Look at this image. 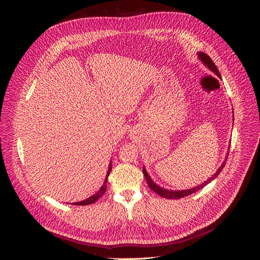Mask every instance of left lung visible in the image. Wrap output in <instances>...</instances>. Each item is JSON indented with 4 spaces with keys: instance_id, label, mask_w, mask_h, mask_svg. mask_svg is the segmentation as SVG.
Masks as SVG:
<instances>
[{
    "instance_id": "left-lung-1",
    "label": "left lung",
    "mask_w": 260,
    "mask_h": 260,
    "mask_svg": "<svg viewBox=\"0 0 260 260\" xmlns=\"http://www.w3.org/2000/svg\"><path fill=\"white\" fill-rule=\"evenodd\" d=\"M199 58L201 59V61L203 62L204 65H205L206 67H208L212 73H215L218 77H220V74H219V70L217 68V66L215 65V62L212 61V59L208 56V55L206 53H203V52H199ZM221 78V77H220ZM228 155H229V152H228ZM228 157V156H226ZM226 157L225 159L223 160V162L221 164V166H220L218 168V170L216 171V174L214 176H211V178H209L207 181H205V182H203L202 184L195 186V187H192L190 188V190H182V191H170V190H166V188L164 187H160L159 185H157L156 183H154V181L151 179V177L148 176V174L146 172L145 168L143 167V174H144V177L147 181V184L149 186V188H151L152 191H154L155 193L158 194L159 196H162V198L165 199H170V200H178V199H182L184 198V196H187V195H191L192 193H195L198 192L199 190H201V188H203L205 185H207L209 182H211L212 180H214L215 178H217V176L221 172V170L224 168L225 166V162H226Z\"/></svg>"
}]
</instances>
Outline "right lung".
Listing matches in <instances>:
<instances>
[{
    "instance_id": "right-lung-1",
    "label": "right lung",
    "mask_w": 260,
    "mask_h": 260,
    "mask_svg": "<svg viewBox=\"0 0 260 260\" xmlns=\"http://www.w3.org/2000/svg\"><path fill=\"white\" fill-rule=\"evenodd\" d=\"M112 171V162L109 164V167H108V170H107V175H106V178H105V181L103 185L101 186L100 190L95 193L93 194L92 196H90L89 199H86L84 201H81V202H77V203H73V205H78V206H83V205H90V204H93L94 202H96L100 198H102V195H104L105 191H106V182H107V179H108V176H109V172Z\"/></svg>"
}]
</instances>
